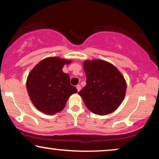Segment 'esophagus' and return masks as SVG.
<instances>
[{
	"instance_id": "34e87169",
	"label": "esophagus",
	"mask_w": 159,
	"mask_h": 159,
	"mask_svg": "<svg viewBox=\"0 0 159 159\" xmlns=\"http://www.w3.org/2000/svg\"><path fill=\"white\" fill-rule=\"evenodd\" d=\"M76 88H77L78 91H80V90H81V85H80V84L76 85Z\"/></svg>"
}]
</instances>
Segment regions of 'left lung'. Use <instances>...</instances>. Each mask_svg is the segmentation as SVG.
I'll return each instance as SVG.
<instances>
[{
    "instance_id": "obj_1",
    "label": "left lung",
    "mask_w": 159,
    "mask_h": 159,
    "mask_svg": "<svg viewBox=\"0 0 159 159\" xmlns=\"http://www.w3.org/2000/svg\"><path fill=\"white\" fill-rule=\"evenodd\" d=\"M87 84L78 94L93 113L106 115L123 102L126 91L125 78L114 65L102 60L84 62Z\"/></svg>"
}]
</instances>
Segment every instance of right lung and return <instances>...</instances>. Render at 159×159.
Returning <instances> with one entry per match:
<instances>
[{
    "label": "right lung",
    "instance_id": "right-lung-1",
    "mask_svg": "<svg viewBox=\"0 0 159 159\" xmlns=\"http://www.w3.org/2000/svg\"><path fill=\"white\" fill-rule=\"evenodd\" d=\"M71 61L53 57L43 60L32 69L27 79V90L38 110L52 115L64 108L66 103L77 89L70 84V78L62 70Z\"/></svg>",
    "mask_w": 159,
    "mask_h": 159
}]
</instances>
